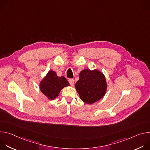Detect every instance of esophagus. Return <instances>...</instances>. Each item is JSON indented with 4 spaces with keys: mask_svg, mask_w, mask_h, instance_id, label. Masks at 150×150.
Instances as JSON below:
<instances>
[{
    "mask_svg": "<svg viewBox=\"0 0 150 150\" xmlns=\"http://www.w3.org/2000/svg\"><path fill=\"white\" fill-rule=\"evenodd\" d=\"M69 82L71 84V85H72V86H74V80L73 79H69Z\"/></svg>",
    "mask_w": 150,
    "mask_h": 150,
    "instance_id": "34e87169",
    "label": "esophagus"
}]
</instances>
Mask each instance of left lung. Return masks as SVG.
I'll return each mask as SVG.
<instances>
[{
    "label": "left lung",
    "instance_id": "left-lung-1",
    "mask_svg": "<svg viewBox=\"0 0 150 150\" xmlns=\"http://www.w3.org/2000/svg\"><path fill=\"white\" fill-rule=\"evenodd\" d=\"M108 84L104 75L97 69H85L79 73L75 89L81 100L87 104L94 103L105 94Z\"/></svg>",
    "mask_w": 150,
    "mask_h": 150
}]
</instances>
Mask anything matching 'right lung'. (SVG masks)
Here are the masks:
<instances>
[{
  "instance_id": "1",
  "label": "right lung",
  "mask_w": 150,
  "mask_h": 150,
  "mask_svg": "<svg viewBox=\"0 0 150 150\" xmlns=\"http://www.w3.org/2000/svg\"><path fill=\"white\" fill-rule=\"evenodd\" d=\"M69 83L63 76H58L56 73L50 70L40 82V90L49 100L58 97L60 91L69 86Z\"/></svg>"
}]
</instances>
